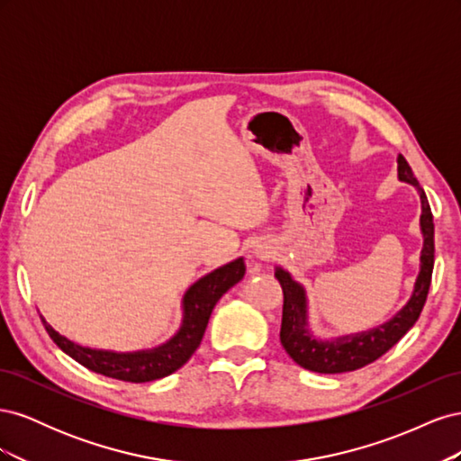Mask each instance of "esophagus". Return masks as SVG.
<instances>
[{
	"mask_svg": "<svg viewBox=\"0 0 461 461\" xmlns=\"http://www.w3.org/2000/svg\"><path fill=\"white\" fill-rule=\"evenodd\" d=\"M254 256L258 259H269L273 256V249H269V246H263V244H258L254 248Z\"/></svg>",
	"mask_w": 461,
	"mask_h": 461,
	"instance_id": "34e87169",
	"label": "esophagus"
}]
</instances>
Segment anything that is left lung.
I'll list each match as a JSON object with an SVG mask.
<instances>
[{"mask_svg": "<svg viewBox=\"0 0 461 461\" xmlns=\"http://www.w3.org/2000/svg\"><path fill=\"white\" fill-rule=\"evenodd\" d=\"M398 178L403 180V183L413 185L421 198V271L415 281L410 302L403 305L402 312H398L388 323L381 327L367 332L348 334V337H340L337 340H319L313 337L308 325L305 290L285 269L278 267L275 276L281 283L285 294L281 344L300 367L315 373H346L366 367L386 354L415 325V321L420 319L429 294L432 265H435V222H432L425 190L417 183L411 167L403 156H398Z\"/></svg>", "mask_w": 461, "mask_h": 461, "instance_id": "8db88e82", "label": "left lung"}]
</instances>
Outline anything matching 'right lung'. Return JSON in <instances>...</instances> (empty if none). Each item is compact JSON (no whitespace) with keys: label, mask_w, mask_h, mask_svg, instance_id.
<instances>
[{"label":"right lung","mask_w":461,"mask_h":461,"mask_svg":"<svg viewBox=\"0 0 461 461\" xmlns=\"http://www.w3.org/2000/svg\"><path fill=\"white\" fill-rule=\"evenodd\" d=\"M244 273V259L239 258L227 265H222V267L215 269L213 273L202 276L196 285H192L183 300V327L178 329V332L169 342L153 348V350L129 354L94 350V348L78 346L61 337L58 330H53V327L46 323L44 317H41V323H44L50 339L58 344L67 356H71L86 369L127 383L156 381L183 367L192 357V354L196 352V348L203 339L207 321L212 317L215 303L229 288L242 281Z\"/></svg>","instance_id":"obj_1"}]
</instances>
